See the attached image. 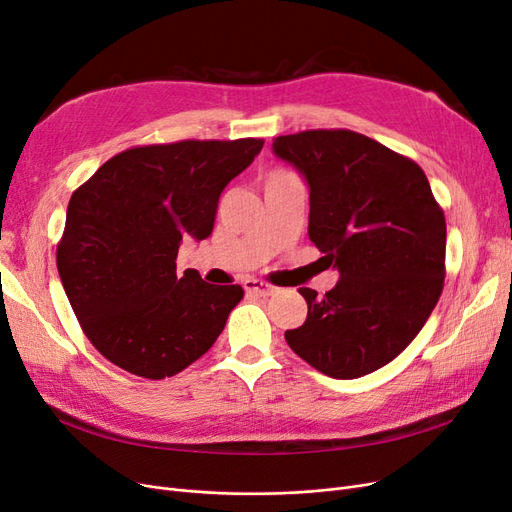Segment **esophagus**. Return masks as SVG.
Wrapping results in <instances>:
<instances>
[{
	"mask_svg": "<svg viewBox=\"0 0 512 512\" xmlns=\"http://www.w3.org/2000/svg\"><path fill=\"white\" fill-rule=\"evenodd\" d=\"M243 288H245V292L258 294V297H271V294L277 292V288L273 284H267V282H262V280H245Z\"/></svg>",
	"mask_w": 512,
	"mask_h": 512,
	"instance_id": "34e87169",
	"label": "esophagus"
}]
</instances>
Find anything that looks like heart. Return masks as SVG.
Segmentation results:
<instances>
[{
  "mask_svg": "<svg viewBox=\"0 0 512 512\" xmlns=\"http://www.w3.org/2000/svg\"><path fill=\"white\" fill-rule=\"evenodd\" d=\"M273 175H286V173H284V170H275V173H271L269 177H273Z\"/></svg>",
  "mask_w": 512,
  "mask_h": 512,
  "instance_id": "1",
  "label": "heart"
}]
</instances>
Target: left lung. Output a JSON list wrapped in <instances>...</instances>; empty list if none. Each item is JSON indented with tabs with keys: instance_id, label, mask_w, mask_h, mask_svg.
<instances>
[{
	"instance_id": "obj_1",
	"label": "left lung",
	"mask_w": 512,
	"mask_h": 512,
	"mask_svg": "<svg viewBox=\"0 0 512 512\" xmlns=\"http://www.w3.org/2000/svg\"><path fill=\"white\" fill-rule=\"evenodd\" d=\"M273 153L309 185V239L339 271L299 288L307 320L288 346L324 376L361 378L423 329L444 288L446 222L423 168L352 130L277 136Z\"/></svg>"
}]
</instances>
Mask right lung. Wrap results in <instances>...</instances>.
Instances as JSON below:
<instances>
[{
  "instance_id": "add662e5",
  "label": "right lung",
  "mask_w": 512,
  "mask_h": 512,
  "mask_svg": "<svg viewBox=\"0 0 512 512\" xmlns=\"http://www.w3.org/2000/svg\"><path fill=\"white\" fill-rule=\"evenodd\" d=\"M265 141H179L132 147L74 190L57 271L96 350L134 376L162 380L200 359L241 299L177 273L185 237L211 235L220 194Z\"/></svg>"
}]
</instances>
